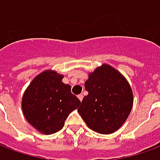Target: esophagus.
Wrapping results in <instances>:
<instances>
[{
  "label": "esophagus",
  "mask_w": 160,
  "mask_h": 160,
  "mask_svg": "<svg viewBox=\"0 0 160 160\" xmlns=\"http://www.w3.org/2000/svg\"><path fill=\"white\" fill-rule=\"evenodd\" d=\"M78 98H79L80 101H82V99H83V95H82V94H79V95H78Z\"/></svg>",
  "instance_id": "esophagus-1"
}]
</instances>
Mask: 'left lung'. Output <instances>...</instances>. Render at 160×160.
Returning <instances> with one entry per match:
<instances>
[{"label":"left lung","mask_w":160,"mask_h":160,"mask_svg":"<svg viewBox=\"0 0 160 160\" xmlns=\"http://www.w3.org/2000/svg\"><path fill=\"white\" fill-rule=\"evenodd\" d=\"M85 96L78 109L88 128L97 133H114L127 120L133 107V92L122 73L102 64L88 74Z\"/></svg>","instance_id":"1"}]
</instances>
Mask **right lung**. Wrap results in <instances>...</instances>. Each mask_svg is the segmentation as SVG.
Listing matches in <instances>:
<instances>
[{"label": "right lung", "instance_id": "add662e5", "mask_svg": "<svg viewBox=\"0 0 160 160\" xmlns=\"http://www.w3.org/2000/svg\"><path fill=\"white\" fill-rule=\"evenodd\" d=\"M62 79V74L55 70H45L33 79L23 95L21 106L25 118L43 134L61 130L68 115L80 104Z\"/></svg>", "mask_w": 160, "mask_h": 160}]
</instances>
